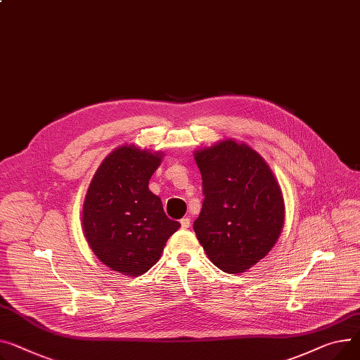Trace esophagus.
I'll return each instance as SVG.
<instances>
[{
    "label": "esophagus",
    "instance_id": "esophagus-1",
    "mask_svg": "<svg viewBox=\"0 0 360 360\" xmlns=\"http://www.w3.org/2000/svg\"><path fill=\"white\" fill-rule=\"evenodd\" d=\"M189 226H191V220H189L188 217L181 219V227H182V229H188Z\"/></svg>",
    "mask_w": 360,
    "mask_h": 360
}]
</instances>
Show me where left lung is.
<instances>
[{
  "label": "left lung",
  "instance_id": "1",
  "mask_svg": "<svg viewBox=\"0 0 360 360\" xmlns=\"http://www.w3.org/2000/svg\"><path fill=\"white\" fill-rule=\"evenodd\" d=\"M202 210L194 231L207 256L227 274H242L265 257L283 226L281 188L259 153L224 140L195 153Z\"/></svg>",
  "mask_w": 360,
  "mask_h": 360
}]
</instances>
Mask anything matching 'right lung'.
<instances>
[{"mask_svg":"<svg viewBox=\"0 0 360 360\" xmlns=\"http://www.w3.org/2000/svg\"><path fill=\"white\" fill-rule=\"evenodd\" d=\"M160 160V153L122 146L105 158L88 188L82 210L86 242L120 274L148 272L181 227L166 217L160 198L149 191Z\"/></svg>","mask_w":360,"mask_h":360,"instance_id":"obj_1","label":"right lung"}]
</instances>
